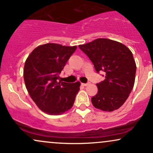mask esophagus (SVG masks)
I'll list each match as a JSON object with an SVG mask.
<instances>
[{
	"instance_id": "1",
	"label": "esophagus",
	"mask_w": 153,
	"mask_h": 153,
	"mask_svg": "<svg viewBox=\"0 0 153 153\" xmlns=\"http://www.w3.org/2000/svg\"><path fill=\"white\" fill-rule=\"evenodd\" d=\"M82 85L83 86H87V85H89V82H88V83H82Z\"/></svg>"
}]
</instances>
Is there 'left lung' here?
<instances>
[{
  "label": "left lung",
  "instance_id": "obj_1",
  "mask_svg": "<svg viewBox=\"0 0 153 153\" xmlns=\"http://www.w3.org/2000/svg\"><path fill=\"white\" fill-rule=\"evenodd\" d=\"M94 65L97 73H105V79L97 83V93L91 98L95 108L112 112L124 104L135 83L136 63L124 44L108 38H97L79 45Z\"/></svg>",
  "mask_w": 153,
  "mask_h": 153
}]
</instances>
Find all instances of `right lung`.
I'll return each mask as SVG.
<instances>
[{
	"label": "right lung",
	"instance_id": "right-lung-1",
	"mask_svg": "<svg viewBox=\"0 0 153 153\" xmlns=\"http://www.w3.org/2000/svg\"><path fill=\"white\" fill-rule=\"evenodd\" d=\"M77 46L46 43L36 48L25 60L23 78L32 100L48 115H61L73 107L80 82L58 80L59 74Z\"/></svg>",
	"mask_w": 153,
	"mask_h": 153
}]
</instances>
